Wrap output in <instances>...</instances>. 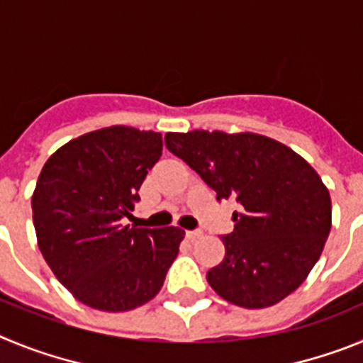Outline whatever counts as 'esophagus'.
I'll use <instances>...</instances> for the list:
<instances>
[{"label": "esophagus", "instance_id": "obj_1", "mask_svg": "<svg viewBox=\"0 0 363 363\" xmlns=\"http://www.w3.org/2000/svg\"><path fill=\"white\" fill-rule=\"evenodd\" d=\"M203 236V230H187V238L189 240H196Z\"/></svg>", "mask_w": 363, "mask_h": 363}]
</instances>
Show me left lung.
Here are the masks:
<instances>
[{"instance_id":"8db88e82","label":"left lung","mask_w":363,"mask_h":363,"mask_svg":"<svg viewBox=\"0 0 363 363\" xmlns=\"http://www.w3.org/2000/svg\"><path fill=\"white\" fill-rule=\"evenodd\" d=\"M167 149L196 171L218 200L234 198L225 256L207 272L223 300L264 309L289 296L318 262L331 230V196L291 147L255 133H167Z\"/></svg>"}]
</instances>
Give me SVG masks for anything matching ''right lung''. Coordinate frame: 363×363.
<instances>
[{"label":"right lung","mask_w":363,"mask_h":363,"mask_svg":"<svg viewBox=\"0 0 363 363\" xmlns=\"http://www.w3.org/2000/svg\"><path fill=\"white\" fill-rule=\"evenodd\" d=\"M162 150L160 133L112 125L67 142L41 169L32 194L38 247L54 277L92 309L147 303L178 256L179 227L121 223Z\"/></svg>","instance_id":"add662e5"}]
</instances>
